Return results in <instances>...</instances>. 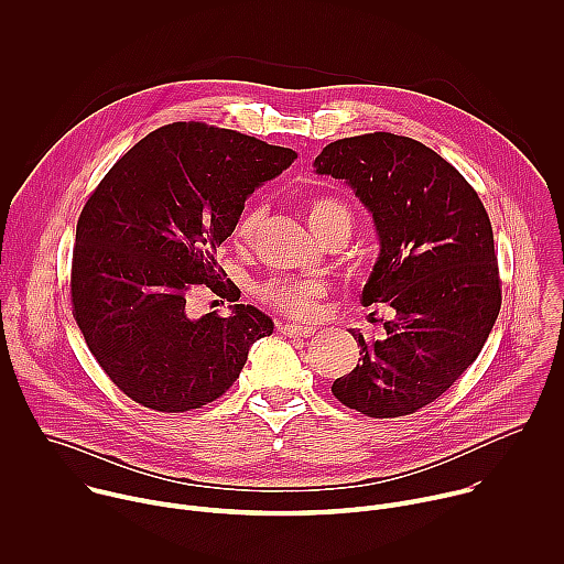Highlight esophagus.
Listing matches in <instances>:
<instances>
[{
	"label": "esophagus",
	"instance_id": "34e87169",
	"mask_svg": "<svg viewBox=\"0 0 564 564\" xmlns=\"http://www.w3.org/2000/svg\"><path fill=\"white\" fill-rule=\"evenodd\" d=\"M279 330H281L283 335H288V337H310V335H314V328H310V326H299V324H281Z\"/></svg>",
	"mask_w": 564,
	"mask_h": 564
}]
</instances>
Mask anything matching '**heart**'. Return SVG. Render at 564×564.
I'll return each mask as SVG.
<instances>
[{
	"instance_id": "heart-1",
	"label": "heart",
	"mask_w": 564,
	"mask_h": 564,
	"mask_svg": "<svg viewBox=\"0 0 564 564\" xmlns=\"http://www.w3.org/2000/svg\"><path fill=\"white\" fill-rule=\"evenodd\" d=\"M265 218V207L254 205L243 212L236 225V238L248 240L261 227ZM307 223L318 238H326L333 227H350V212L337 198H316L307 207ZM328 285L321 279H274L261 285L259 294L265 303L274 305L279 312L307 318L316 312V303L326 296Z\"/></svg>"
}]
</instances>
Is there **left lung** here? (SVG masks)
Wrapping results in <instances>:
<instances>
[{"label": "left lung", "mask_w": 564, "mask_h": 564, "mask_svg": "<svg viewBox=\"0 0 564 564\" xmlns=\"http://www.w3.org/2000/svg\"><path fill=\"white\" fill-rule=\"evenodd\" d=\"M370 212L379 254L361 303H388L383 335L335 379L333 394L368 417L411 415L477 359L500 312L489 214L475 189L426 144L386 131L335 140L314 158ZM372 316V314H370Z\"/></svg>", "instance_id": "8db88e82"}]
</instances>
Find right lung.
<instances>
[{
	"mask_svg": "<svg viewBox=\"0 0 564 564\" xmlns=\"http://www.w3.org/2000/svg\"><path fill=\"white\" fill-rule=\"evenodd\" d=\"M294 158L231 129L176 122L133 144L87 200L75 229L73 316L138 404L203 409L238 379L252 344L272 335L274 321L254 305L198 318L185 305L198 285L225 288L216 248L248 196Z\"/></svg>",
	"mask_w": 564,
	"mask_h": 564,
	"instance_id": "add662e5",
	"label": "right lung"
}]
</instances>
